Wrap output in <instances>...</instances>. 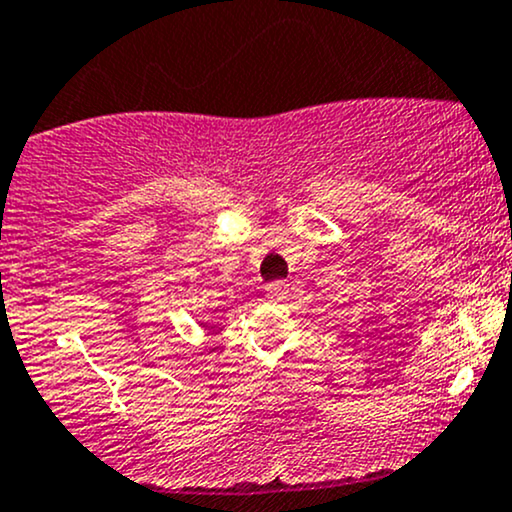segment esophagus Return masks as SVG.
Segmentation results:
<instances>
[{
	"label": "esophagus",
	"mask_w": 512,
	"mask_h": 512,
	"mask_svg": "<svg viewBox=\"0 0 512 512\" xmlns=\"http://www.w3.org/2000/svg\"><path fill=\"white\" fill-rule=\"evenodd\" d=\"M287 292H290V285H287L285 280H273V283H268V287H266V295L271 297L273 302H283L287 297Z\"/></svg>",
	"instance_id": "1"
}]
</instances>
